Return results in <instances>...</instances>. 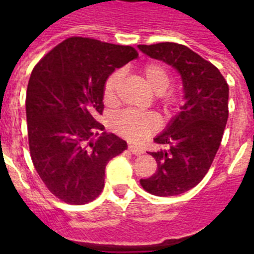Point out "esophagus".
<instances>
[{
  "label": "esophagus",
  "mask_w": 254,
  "mask_h": 254,
  "mask_svg": "<svg viewBox=\"0 0 254 254\" xmlns=\"http://www.w3.org/2000/svg\"><path fill=\"white\" fill-rule=\"evenodd\" d=\"M128 150L129 151L132 152V154L133 155H141V154H143V150L141 149V147H137V146H133V145H129L128 146Z\"/></svg>",
  "instance_id": "obj_1"
}]
</instances>
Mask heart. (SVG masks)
I'll return each instance as SVG.
<instances>
[{"mask_svg":"<svg viewBox=\"0 0 254 254\" xmlns=\"http://www.w3.org/2000/svg\"><path fill=\"white\" fill-rule=\"evenodd\" d=\"M141 75L146 86L156 95L165 93L170 85L169 73L159 64H145L141 69ZM121 77V71H114L105 80L103 87V100L105 104L113 105L116 103V91ZM111 125L112 128L122 137L133 142H142L158 129L159 121L154 114H138L125 111L116 114Z\"/></svg>","mask_w":254,"mask_h":254,"instance_id":"1","label":"heart"}]
</instances>
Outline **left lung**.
I'll use <instances>...</instances> for the list:
<instances>
[{"instance_id":"obj_1","label":"left lung","mask_w":254,"mask_h":254,"mask_svg":"<svg viewBox=\"0 0 254 254\" xmlns=\"http://www.w3.org/2000/svg\"><path fill=\"white\" fill-rule=\"evenodd\" d=\"M137 48L172 66L182 78L185 103L154 138L168 149L147 152L158 170L140 181L155 196H178L196 187L214 161L229 116V86L214 64L188 47L167 42Z\"/></svg>"}]
</instances>
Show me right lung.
<instances>
[{"mask_svg":"<svg viewBox=\"0 0 254 254\" xmlns=\"http://www.w3.org/2000/svg\"><path fill=\"white\" fill-rule=\"evenodd\" d=\"M137 57L132 47L73 37L33 69L25 102L29 149L35 170L57 198L72 205L95 199L104 188L107 164L127 150L114 133H99L104 126L96 118L104 109L108 76Z\"/></svg>","mask_w":254,"mask_h":254,"instance_id":"obj_1","label":"right lung"}]
</instances>
